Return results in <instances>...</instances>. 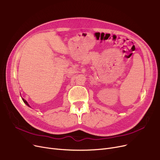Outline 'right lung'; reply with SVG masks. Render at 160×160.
<instances>
[{
	"label": "right lung",
	"instance_id": "obj_1",
	"mask_svg": "<svg viewBox=\"0 0 160 160\" xmlns=\"http://www.w3.org/2000/svg\"><path fill=\"white\" fill-rule=\"evenodd\" d=\"M22 100H23V102H24V103H25V104H26V105H27V106H28V107H30V106H29V103H28V102H27V101H26V100H25V99H23V98H22Z\"/></svg>",
	"mask_w": 160,
	"mask_h": 160
}]
</instances>
